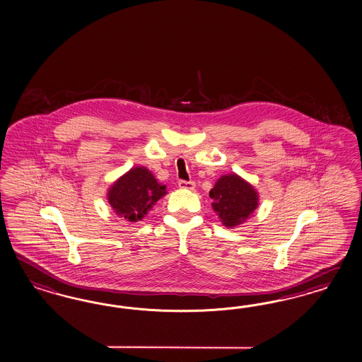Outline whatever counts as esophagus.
Listing matches in <instances>:
<instances>
[{"label":"esophagus","instance_id":"1","mask_svg":"<svg viewBox=\"0 0 362 362\" xmlns=\"http://www.w3.org/2000/svg\"><path fill=\"white\" fill-rule=\"evenodd\" d=\"M177 185L183 189H194L195 188V182H191V180L189 182L188 180H179Z\"/></svg>","mask_w":362,"mask_h":362}]
</instances>
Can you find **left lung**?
<instances>
[{
	"label": "left lung",
	"mask_w": 362,
	"mask_h": 362,
	"mask_svg": "<svg viewBox=\"0 0 362 362\" xmlns=\"http://www.w3.org/2000/svg\"><path fill=\"white\" fill-rule=\"evenodd\" d=\"M212 207L226 227H236L257 207V192L240 176L224 175L209 191Z\"/></svg>",
	"instance_id": "1"
}]
</instances>
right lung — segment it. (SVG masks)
Returning a JSON list of instances; mask_svg holds the SVG:
<instances>
[{
  "mask_svg": "<svg viewBox=\"0 0 362 362\" xmlns=\"http://www.w3.org/2000/svg\"><path fill=\"white\" fill-rule=\"evenodd\" d=\"M163 195L165 186H160L147 168L135 167L114 183L107 199L121 218L138 221Z\"/></svg>",
  "mask_w": 362,
  "mask_h": 362,
  "instance_id": "right-lung-1",
  "label": "right lung"
}]
</instances>
